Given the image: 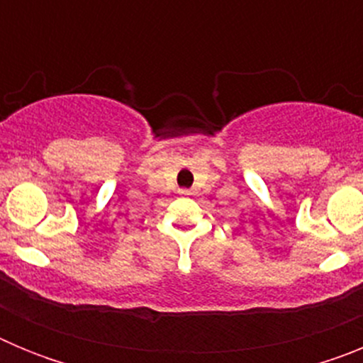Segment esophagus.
<instances>
[{
    "instance_id": "34e87169",
    "label": "esophagus",
    "mask_w": 363,
    "mask_h": 363,
    "mask_svg": "<svg viewBox=\"0 0 363 363\" xmlns=\"http://www.w3.org/2000/svg\"><path fill=\"white\" fill-rule=\"evenodd\" d=\"M182 192H184V194H191V191H182Z\"/></svg>"
}]
</instances>
